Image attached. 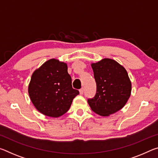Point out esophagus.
Wrapping results in <instances>:
<instances>
[{"instance_id":"1","label":"esophagus","mask_w":158,"mask_h":158,"mask_svg":"<svg viewBox=\"0 0 158 158\" xmlns=\"http://www.w3.org/2000/svg\"><path fill=\"white\" fill-rule=\"evenodd\" d=\"M84 88H81V89L79 90V93H80V95H82L83 93H84Z\"/></svg>"}]
</instances>
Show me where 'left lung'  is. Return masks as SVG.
<instances>
[{
    "label": "left lung",
    "mask_w": 158,
    "mask_h": 158,
    "mask_svg": "<svg viewBox=\"0 0 158 158\" xmlns=\"http://www.w3.org/2000/svg\"><path fill=\"white\" fill-rule=\"evenodd\" d=\"M97 84L95 97L88 100L90 109L102 116L121 109L130 98L132 84L126 69L116 60L103 58L91 63Z\"/></svg>",
    "instance_id": "left-lung-1"
}]
</instances>
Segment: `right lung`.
Instances as JSON below:
<instances>
[{
  "mask_svg": "<svg viewBox=\"0 0 158 158\" xmlns=\"http://www.w3.org/2000/svg\"><path fill=\"white\" fill-rule=\"evenodd\" d=\"M28 90L37 110L53 118L65 114L79 93L72 86L67 63L55 58L48 60L33 72Z\"/></svg>",
  "mask_w": 158,
  "mask_h": 158,
  "instance_id": "right-lung-1",
  "label": "right lung"
}]
</instances>
